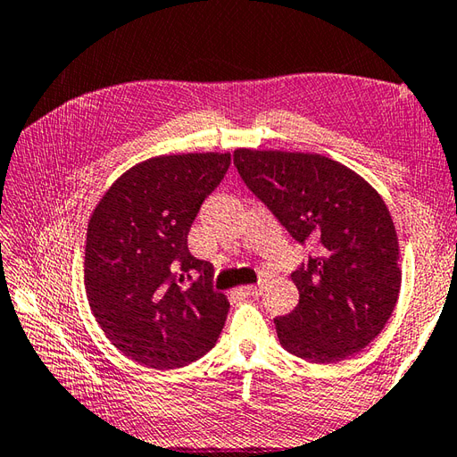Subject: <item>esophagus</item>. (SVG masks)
I'll return each instance as SVG.
<instances>
[{"label": "esophagus", "mask_w": 457, "mask_h": 457, "mask_svg": "<svg viewBox=\"0 0 457 457\" xmlns=\"http://www.w3.org/2000/svg\"><path fill=\"white\" fill-rule=\"evenodd\" d=\"M261 290H263V287H261V285H247V287H241L239 293L245 295V296H259Z\"/></svg>", "instance_id": "esophagus-1"}]
</instances>
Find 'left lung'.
I'll return each mask as SVG.
<instances>
[{
	"mask_svg": "<svg viewBox=\"0 0 457 457\" xmlns=\"http://www.w3.org/2000/svg\"><path fill=\"white\" fill-rule=\"evenodd\" d=\"M247 188L314 255L293 275L298 304L275 318L287 352L336 363L381 334L401 290L399 239L378 192L342 162L312 153L236 149Z\"/></svg>",
	"mask_w": 457,
	"mask_h": 457,
	"instance_id": "1",
	"label": "left lung"
}]
</instances>
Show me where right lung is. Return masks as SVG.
<instances>
[{
	"mask_svg": "<svg viewBox=\"0 0 457 457\" xmlns=\"http://www.w3.org/2000/svg\"><path fill=\"white\" fill-rule=\"evenodd\" d=\"M229 153L161 154L135 164L88 221L84 285L104 334L145 367L196 361L216 345L229 303L188 231L229 169Z\"/></svg>",
	"mask_w": 457,
	"mask_h": 457,
	"instance_id": "1",
	"label": "right lung"
}]
</instances>
